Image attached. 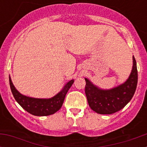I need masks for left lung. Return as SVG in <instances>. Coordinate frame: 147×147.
I'll return each mask as SVG.
<instances>
[{"mask_svg": "<svg viewBox=\"0 0 147 147\" xmlns=\"http://www.w3.org/2000/svg\"><path fill=\"white\" fill-rule=\"evenodd\" d=\"M132 72L128 80L122 85L111 90H102L93 85L88 79L85 94L90 107L97 113L112 114L125 107L132 99L138 83V71L134 57Z\"/></svg>", "mask_w": 147, "mask_h": 147, "instance_id": "obj_1", "label": "left lung"}]
</instances>
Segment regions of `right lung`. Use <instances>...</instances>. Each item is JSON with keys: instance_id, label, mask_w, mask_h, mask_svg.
<instances>
[{"instance_id": "right-lung-1", "label": "right lung", "mask_w": 147, "mask_h": 147, "mask_svg": "<svg viewBox=\"0 0 147 147\" xmlns=\"http://www.w3.org/2000/svg\"><path fill=\"white\" fill-rule=\"evenodd\" d=\"M74 80L69 81L63 89L55 96L51 98H35L20 94L15 89L9 77V85L11 93L15 100L27 112L37 116H45L55 113L62 107L66 93L73 85Z\"/></svg>"}]
</instances>
